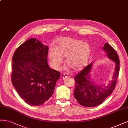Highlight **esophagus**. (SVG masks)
Returning a JSON list of instances; mask_svg holds the SVG:
<instances>
[{
    "instance_id": "1",
    "label": "esophagus",
    "mask_w": 128,
    "mask_h": 128,
    "mask_svg": "<svg viewBox=\"0 0 128 128\" xmlns=\"http://www.w3.org/2000/svg\"><path fill=\"white\" fill-rule=\"evenodd\" d=\"M61 78H66L68 76V74L66 73H62L61 74Z\"/></svg>"
}]
</instances>
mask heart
<instances>
[{
	"label": "heart",
	"mask_w": 128,
	"mask_h": 128,
	"mask_svg": "<svg viewBox=\"0 0 128 128\" xmlns=\"http://www.w3.org/2000/svg\"><path fill=\"white\" fill-rule=\"evenodd\" d=\"M89 45L81 40L70 38H60L57 46L52 47L48 57L52 67L58 68L65 57V63L71 68L77 71L86 63L90 54Z\"/></svg>",
	"instance_id": "heart-1"
}]
</instances>
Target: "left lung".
<instances>
[{"mask_svg":"<svg viewBox=\"0 0 128 128\" xmlns=\"http://www.w3.org/2000/svg\"><path fill=\"white\" fill-rule=\"evenodd\" d=\"M108 58L115 63L113 80L107 86H97L90 81L89 74L91 71L92 63L86 66L78 73L74 77L76 87L74 96L81 105L90 108L102 104L112 94L116 85L120 71V60L114 49L106 43L102 47Z\"/></svg>","mask_w":128,"mask_h":128,"instance_id":"left-lung-1","label":"left lung"}]
</instances>
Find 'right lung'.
<instances>
[{
	"mask_svg": "<svg viewBox=\"0 0 128 128\" xmlns=\"http://www.w3.org/2000/svg\"><path fill=\"white\" fill-rule=\"evenodd\" d=\"M48 47L34 38L15 50L12 58V82L20 97L28 104L42 105L54 92L60 73L49 67Z\"/></svg>",
	"mask_w": 128,
	"mask_h": 128,
	"instance_id": "obj_1",
	"label": "right lung"
}]
</instances>
